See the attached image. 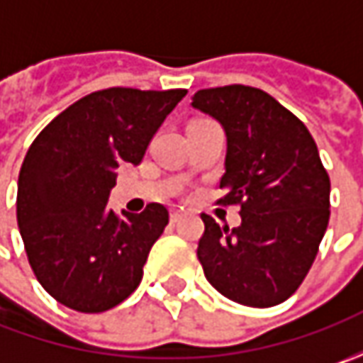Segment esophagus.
<instances>
[{
  "label": "esophagus",
  "mask_w": 363,
  "mask_h": 363,
  "mask_svg": "<svg viewBox=\"0 0 363 363\" xmlns=\"http://www.w3.org/2000/svg\"><path fill=\"white\" fill-rule=\"evenodd\" d=\"M179 218H182V212H179V210H172V212H169V220H172V222H177Z\"/></svg>",
  "instance_id": "esophagus-1"
}]
</instances>
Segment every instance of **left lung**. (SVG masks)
<instances>
[{
    "mask_svg": "<svg viewBox=\"0 0 363 363\" xmlns=\"http://www.w3.org/2000/svg\"><path fill=\"white\" fill-rule=\"evenodd\" d=\"M191 106L226 133L220 203L240 206V226L202 214L198 258L210 285L248 307L286 301L313 264L329 222V175L311 133L260 89H203Z\"/></svg>",
    "mask_w": 363,
    "mask_h": 363,
    "instance_id": "1",
    "label": "left lung"
}]
</instances>
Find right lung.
<instances>
[{
  "label": "right lung",
  "instance_id": "right-lung-1",
  "mask_svg": "<svg viewBox=\"0 0 363 363\" xmlns=\"http://www.w3.org/2000/svg\"><path fill=\"white\" fill-rule=\"evenodd\" d=\"M184 89H105L77 101L30 145L18 179V226L40 285L80 313H103L141 283L151 246L169 222L161 203L108 210L117 169L141 163Z\"/></svg>",
  "mask_w": 363,
  "mask_h": 363
}]
</instances>
